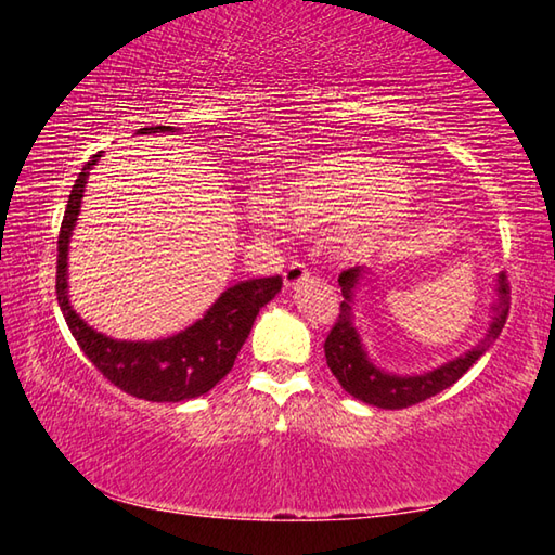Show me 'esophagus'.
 <instances>
[{"label": "esophagus", "instance_id": "34e87169", "mask_svg": "<svg viewBox=\"0 0 555 555\" xmlns=\"http://www.w3.org/2000/svg\"><path fill=\"white\" fill-rule=\"evenodd\" d=\"M311 276V271H308L306 264H300V261H294V264H288L284 271V284L288 288H296L298 284H304V281Z\"/></svg>", "mask_w": 555, "mask_h": 555}]
</instances>
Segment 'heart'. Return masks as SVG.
I'll list each match as a JSON object with an SVG mask.
<instances>
[{
  "label": "heart",
  "mask_w": 555,
  "mask_h": 555,
  "mask_svg": "<svg viewBox=\"0 0 555 555\" xmlns=\"http://www.w3.org/2000/svg\"><path fill=\"white\" fill-rule=\"evenodd\" d=\"M421 193L413 178L387 158L337 152L296 168L249 203L247 215L261 232L291 228L331 232L333 251L345 261L391 255L416 220Z\"/></svg>",
  "instance_id": "heart-1"
}]
</instances>
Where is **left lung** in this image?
<instances>
[{"label": "left lung", "instance_id": "1", "mask_svg": "<svg viewBox=\"0 0 555 555\" xmlns=\"http://www.w3.org/2000/svg\"><path fill=\"white\" fill-rule=\"evenodd\" d=\"M364 274H367V271L362 267H354L343 271L340 279H337L343 286L345 300L340 304L337 323L333 325V331L325 340V360L327 367L335 374V379L340 382V387L347 393H352L354 399L377 409H406L413 406V403L436 397V393L448 387H453V384L494 345L506 323V315H509V284H506V276L500 274L494 281L496 298L492 304L490 327H487L485 337L473 347V350H467L465 354L455 357V360L440 364V367L424 374H393L377 367V364L370 360V354L362 345L360 331H357L354 325V294L360 291L362 281L367 279Z\"/></svg>", "mask_w": 555, "mask_h": 555}]
</instances>
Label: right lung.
<instances>
[{
  "label": "right lung",
  "instance_id": "1",
  "mask_svg": "<svg viewBox=\"0 0 555 555\" xmlns=\"http://www.w3.org/2000/svg\"><path fill=\"white\" fill-rule=\"evenodd\" d=\"M173 127H144L139 134H162ZM95 154L82 166L75 181L68 208L59 234V269H55V294L65 323L78 340L88 360L115 387L146 401H188L208 393L222 377H228L234 357L249 337L255 318L281 291V276L247 279L222 291L220 298L205 311L201 321L185 331L162 340H115L98 333L73 311L68 298V244L78 222L82 193L90 168L100 162Z\"/></svg>",
  "mask_w": 555,
  "mask_h": 555
}]
</instances>
